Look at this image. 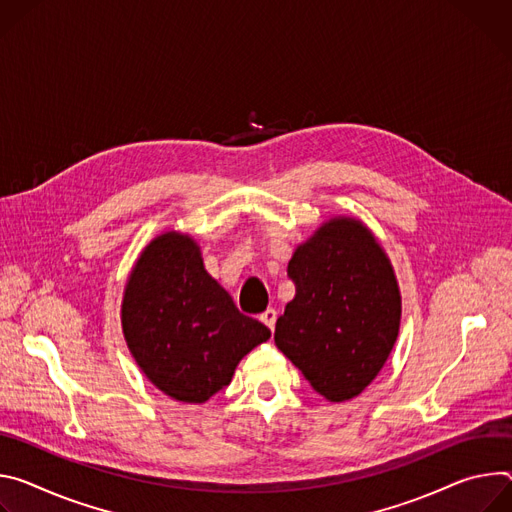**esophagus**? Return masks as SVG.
<instances>
[{
    "instance_id": "1",
    "label": "esophagus",
    "mask_w": 512,
    "mask_h": 512,
    "mask_svg": "<svg viewBox=\"0 0 512 512\" xmlns=\"http://www.w3.org/2000/svg\"><path fill=\"white\" fill-rule=\"evenodd\" d=\"M260 321H262L264 325H268V327L274 331V325H276V311H274L272 307H268V309L260 315Z\"/></svg>"
}]
</instances>
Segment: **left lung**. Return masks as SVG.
<instances>
[{"instance_id":"8db88e82","label":"left lung","mask_w":512,"mask_h":512,"mask_svg":"<svg viewBox=\"0 0 512 512\" xmlns=\"http://www.w3.org/2000/svg\"><path fill=\"white\" fill-rule=\"evenodd\" d=\"M295 299L274 342L331 403L358 396L386 364L401 327V291L368 227L331 217L291 262Z\"/></svg>"}]
</instances>
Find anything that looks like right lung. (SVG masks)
Wrapping results in <instances>:
<instances>
[{"label":"right lung","mask_w":512,"mask_h":512,"mask_svg":"<svg viewBox=\"0 0 512 512\" xmlns=\"http://www.w3.org/2000/svg\"><path fill=\"white\" fill-rule=\"evenodd\" d=\"M122 329L146 378L170 399L205 403L232 382L240 360L270 337L203 266L197 242L156 236L136 260L122 301Z\"/></svg>","instance_id":"obj_1"}]
</instances>
